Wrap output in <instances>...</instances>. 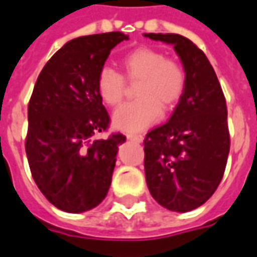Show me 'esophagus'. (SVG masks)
<instances>
[{"instance_id": "obj_1", "label": "esophagus", "mask_w": 257, "mask_h": 257, "mask_svg": "<svg viewBox=\"0 0 257 257\" xmlns=\"http://www.w3.org/2000/svg\"><path fill=\"white\" fill-rule=\"evenodd\" d=\"M128 140H134V142H138V143H142L143 142L144 136L143 135H134V134H128L126 135Z\"/></svg>"}]
</instances>
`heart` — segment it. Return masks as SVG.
<instances>
[{"label":"heart","instance_id":"1","mask_svg":"<svg viewBox=\"0 0 257 257\" xmlns=\"http://www.w3.org/2000/svg\"><path fill=\"white\" fill-rule=\"evenodd\" d=\"M125 75L131 80L140 79L136 100L122 104L113 115L114 126L126 132L142 131L162 115L165 109L172 107L184 94L187 75L180 62L166 58L161 51L139 47L122 58ZM96 88L104 103L117 106L125 91L122 75L110 66H103L96 77Z\"/></svg>","mask_w":257,"mask_h":257}]
</instances>
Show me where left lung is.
Returning a JSON list of instances; mask_svg holds the SVG:
<instances>
[{"label":"left lung","instance_id":"1","mask_svg":"<svg viewBox=\"0 0 257 257\" xmlns=\"http://www.w3.org/2000/svg\"><path fill=\"white\" fill-rule=\"evenodd\" d=\"M172 45L187 84L166 123L144 139V172L151 196L162 207L188 212L204 204L225 173L230 150L227 109L206 54L178 34H144Z\"/></svg>","mask_w":257,"mask_h":257}]
</instances>
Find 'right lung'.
I'll list each match as a JSON object with an SVG mask.
<instances>
[{"instance_id": "obj_1", "label": "right lung", "mask_w": 257, "mask_h": 257, "mask_svg": "<svg viewBox=\"0 0 257 257\" xmlns=\"http://www.w3.org/2000/svg\"><path fill=\"white\" fill-rule=\"evenodd\" d=\"M126 39L118 31L72 39L47 61L32 91L28 165L45 197L66 212L91 210L109 192L118 146L126 138L94 140L110 122L96 77L110 51Z\"/></svg>"}]
</instances>
